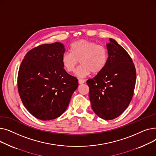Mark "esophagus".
Instances as JSON below:
<instances>
[{
  "instance_id": "34e87169",
  "label": "esophagus",
  "mask_w": 156,
  "mask_h": 156,
  "mask_svg": "<svg viewBox=\"0 0 156 156\" xmlns=\"http://www.w3.org/2000/svg\"><path fill=\"white\" fill-rule=\"evenodd\" d=\"M85 83V80H81V79H79L78 80V83L79 84H83Z\"/></svg>"
}]
</instances>
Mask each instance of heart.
<instances>
[{
    "instance_id": "b5f03b06",
    "label": "heart",
    "mask_w": 156,
    "mask_h": 156,
    "mask_svg": "<svg viewBox=\"0 0 156 156\" xmlns=\"http://www.w3.org/2000/svg\"><path fill=\"white\" fill-rule=\"evenodd\" d=\"M70 51L62 55V66L67 72L72 73L80 60L81 66L75 73L80 78H85L92 72L94 74L101 72L108 62L107 48L90 40L81 39L76 41L71 45Z\"/></svg>"
}]
</instances>
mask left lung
Here are the masks:
<instances>
[{
	"label": "left lung",
	"mask_w": 156,
	"mask_h": 156,
	"mask_svg": "<svg viewBox=\"0 0 156 156\" xmlns=\"http://www.w3.org/2000/svg\"><path fill=\"white\" fill-rule=\"evenodd\" d=\"M106 44L108 60L104 69L87 81L92 108L105 120L116 118L128 108L136 82V70L128 52L115 40Z\"/></svg>",
	"instance_id": "obj_1"
}]
</instances>
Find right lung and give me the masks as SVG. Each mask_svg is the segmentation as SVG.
<instances>
[{"label": "right lung", "mask_w": 156, "mask_h": 156, "mask_svg": "<svg viewBox=\"0 0 156 156\" xmlns=\"http://www.w3.org/2000/svg\"><path fill=\"white\" fill-rule=\"evenodd\" d=\"M62 44H43L24 56L18 76V92L25 108L37 119L59 117L78 86L76 78L63 68Z\"/></svg>", "instance_id": "add662e5"}]
</instances>
